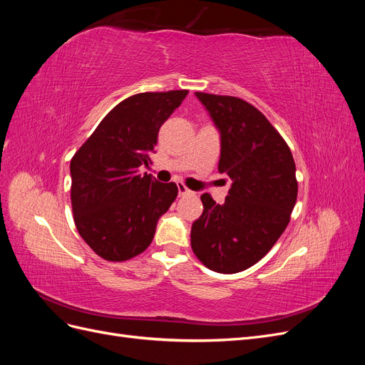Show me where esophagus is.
Segmentation results:
<instances>
[{
    "instance_id": "34e87169",
    "label": "esophagus",
    "mask_w": 365,
    "mask_h": 365,
    "mask_svg": "<svg viewBox=\"0 0 365 365\" xmlns=\"http://www.w3.org/2000/svg\"><path fill=\"white\" fill-rule=\"evenodd\" d=\"M178 193H180V196H184V195H190L192 190L187 189L182 182H178Z\"/></svg>"
}]
</instances>
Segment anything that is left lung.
<instances>
[{
    "label": "left lung",
    "mask_w": 365,
    "mask_h": 365,
    "mask_svg": "<svg viewBox=\"0 0 365 365\" xmlns=\"http://www.w3.org/2000/svg\"><path fill=\"white\" fill-rule=\"evenodd\" d=\"M220 135L224 204L208 193L192 225V250L208 269L235 274L257 263L288 227L298 184L291 149L259 109L231 96L195 93Z\"/></svg>",
    "instance_id": "left-lung-1"
}]
</instances>
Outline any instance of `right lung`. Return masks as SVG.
Segmentation results:
<instances>
[{"mask_svg": "<svg viewBox=\"0 0 365 365\" xmlns=\"http://www.w3.org/2000/svg\"><path fill=\"white\" fill-rule=\"evenodd\" d=\"M189 91L141 93L118 103L70 163L74 224L105 260L123 262L145 251L158 219L178 195L175 182L140 173L149 168L161 125Z\"/></svg>", "mask_w": 365, "mask_h": 365, "instance_id": "1", "label": "right lung"}]
</instances>
